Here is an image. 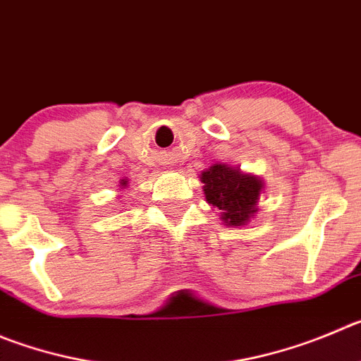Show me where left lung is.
Listing matches in <instances>:
<instances>
[{"label":"left lung","instance_id":"obj_1","mask_svg":"<svg viewBox=\"0 0 361 361\" xmlns=\"http://www.w3.org/2000/svg\"><path fill=\"white\" fill-rule=\"evenodd\" d=\"M200 180L207 203L217 208L224 226H245L258 214V200L265 190V181L257 174L219 161L204 169Z\"/></svg>","mask_w":361,"mask_h":361}]
</instances>
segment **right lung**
Here are the masks:
<instances>
[{
  "instance_id": "obj_1",
  "label": "right lung",
  "mask_w": 361,
  "mask_h": 361,
  "mask_svg": "<svg viewBox=\"0 0 361 361\" xmlns=\"http://www.w3.org/2000/svg\"><path fill=\"white\" fill-rule=\"evenodd\" d=\"M119 190H124V188H128V180H126V178H123V180H121L119 181Z\"/></svg>"
}]
</instances>
